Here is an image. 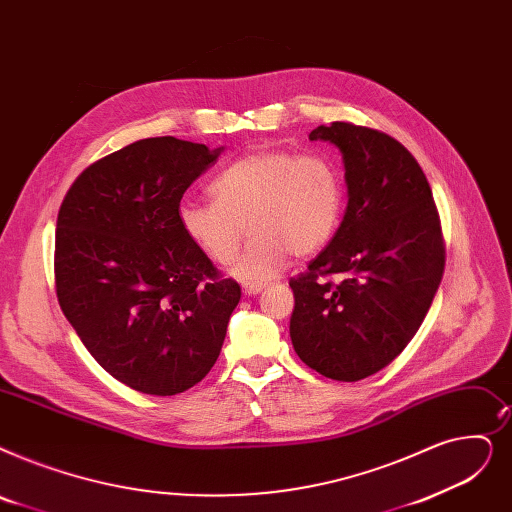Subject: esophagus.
I'll list each match as a JSON object with an SVG mask.
<instances>
[{"label": "esophagus", "instance_id": "esophagus-1", "mask_svg": "<svg viewBox=\"0 0 512 512\" xmlns=\"http://www.w3.org/2000/svg\"><path fill=\"white\" fill-rule=\"evenodd\" d=\"M265 286H268L265 282H244L242 284V293L244 295H259Z\"/></svg>", "mask_w": 512, "mask_h": 512}]
</instances>
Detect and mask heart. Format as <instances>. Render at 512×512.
I'll list each match as a JSON object with an SVG mask.
<instances>
[{
  "mask_svg": "<svg viewBox=\"0 0 512 512\" xmlns=\"http://www.w3.org/2000/svg\"><path fill=\"white\" fill-rule=\"evenodd\" d=\"M216 201H184L180 226L211 261L228 265L249 232L232 272L244 280L276 274L293 253L314 255L335 234L343 211L337 167L320 154L263 148L236 159L209 186Z\"/></svg>",
  "mask_w": 512,
  "mask_h": 512,
  "instance_id": "heart-1",
  "label": "heart"
}]
</instances>
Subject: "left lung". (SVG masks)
Listing matches in <instances>:
<instances>
[{
  "instance_id": "1",
  "label": "left lung",
  "mask_w": 512,
  "mask_h": 512,
  "mask_svg": "<svg viewBox=\"0 0 512 512\" xmlns=\"http://www.w3.org/2000/svg\"><path fill=\"white\" fill-rule=\"evenodd\" d=\"M343 152L349 203L339 230L288 280L291 341L332 381L389 366L416 335L446 268V242L425 173L389 133L335 121L309 133Z\"/></svg>"
}]
</instances>
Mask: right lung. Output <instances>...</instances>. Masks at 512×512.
Masks as SVG:
<instances>
[{"label":"right lung","mask_w":512,"mask_h":512,"mask_svg":"<svg viewBox=\"0 0 512 512\" xmlns=\"http://www.w3.org/2000/svg\"><path fill=\"white\" fill-rule=\"evenodd\" d=\"M219 152L173 136L138 140L83 169L58 211L62 314L94 360L140 393L175 395L201 383L242 295L177 217L184 192Z\"/></svg>","instance_id":"right-lung-1"}]
</instances>
